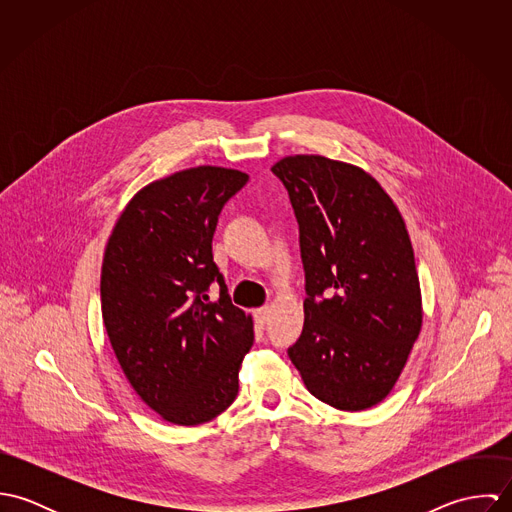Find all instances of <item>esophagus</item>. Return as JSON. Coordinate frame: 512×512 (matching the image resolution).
Masks as SVG:
<instances>
[{
    "label": "esophagus",
    "instance_id": "34e87169",
    "mask_svg": "<svg viewBox=\"0 0 512 512\" xmlns=\"http://www.w3.org/2000/svg\"><path fill=\"white\" fill-rule=\"evenodd\" d=\"M268 315H270V307L268 305H264V307H258L256 311H254V317H256V323L262 327L266 321H268Z\"/></svg>",
    "mask_w": 512,
    "mask_h": 512
}]
</instances>
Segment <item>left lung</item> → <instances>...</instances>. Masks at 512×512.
<instances>
[{
  "label": "left lung",
  "instance_id": "8db88e82",
  "mask_svg": "<svg viewBox=\"0 0 512 512\" xmlns=\"http://www.w3.org/2000/svg\"><path fill=\"white\" fill-rule=\"evenodd\" d=\"M290 193L305 268L303 331L288 351L321 402H382L422 331V290L406 222L363 167L323 155L272 165Z\"/></svg>",
  "mask_w": 512,
  "mask_h": 512
}]
</instances>
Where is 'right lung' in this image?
Returning a JSON list of instances; mask_svg holds the SVG:
<instances>
[{
	"label": "right lung",
	"mask_w": 512,
	"mask_h": 512,
	"mask_svg": "<svg viewBox=\"0 0 512 512\" xmlns=\"http://www.w3.org/2000/svg\"><path fill=\"white\" fill-rule=\"evenodd\" d=\"M246 181L217 165L153 181L106 242L100 303L110 345L136 394L175 426L211 422L234 402L254 343L252 315L230 303L213 262L220 211ZM213 281L217 302L206 295Z\"/></svg>",
	"instance_id": "obj_1"
}]
</instances>
